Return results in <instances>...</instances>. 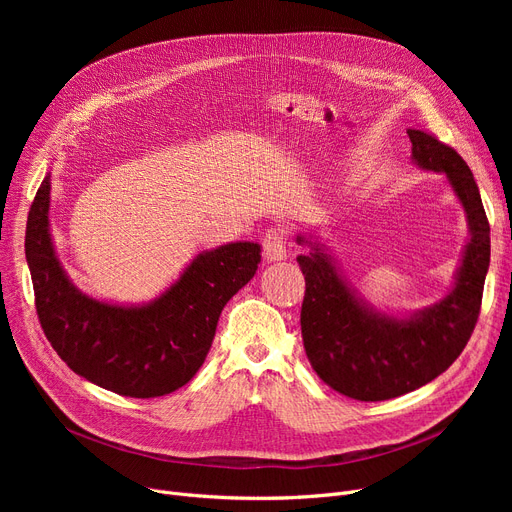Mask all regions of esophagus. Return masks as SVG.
Wrapping results in <instances>:
<instances>
[{
  "mask_svg": "<svg viewBox=\"0 0 512 512\" xmlns=\"http://www.w3.org/2000/svg\"><path fill=\"white\" fill-rule=\"evenodd\" d=\"M263 255L267 259V263H274V261H282L288 257L286 251V238L280 230L272 228L267 230L263 236Z\"/></svg>",
  "mask_w": 512,
  "mask_h": 512,
  "instance_id": "obj_1",
  "label": "esophagus"
}]
</instances>
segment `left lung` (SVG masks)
Instances as JSON below:
<instances>
[{
    "label": "left lung",
    "mask_w": 512,
    "mask_h": 512,
    "mask_svg": "<svg viewBox=\"0 0 512 512\" xmlns=\"http://www.w3.org/2000/svg\"><path fill=\"white\" fill-rule=\"evenodd\" d=\"M411 161L442 174L465 209L469 238L450 290L434 305L409 313L369 303L311 232L297 261L305 276L301 330L315 373L336 392L365 402L388 400L436 380L463 353L481 307L490 267V224L465 159L423 130H407Z\"/></svg>",
    "instance_id": "obj_1"
}]
</instances>
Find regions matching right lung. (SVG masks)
<instances>
[{
  "mask_svg": "<svg viewBox=\"0 0 512 512\" xmlns=\"http://www.w3.org/2000/svg\"><path fill=\"white\" fill-rule=\"evenodd\" d=\"M45 174L26 222L29 263L41 328L53 351L91 384L130 398L170 394L203 365L218 319L253 280L261 245L251 240L197 253L180 276L147 303H112L80 290L53 245Z\"/></svg>",
  "mask_w": 512,
  "mask_h": 512,
  "instance_id": "obj_1",
  "label": "right lung"
}]
</instances>
